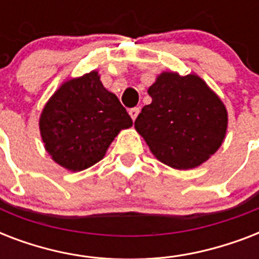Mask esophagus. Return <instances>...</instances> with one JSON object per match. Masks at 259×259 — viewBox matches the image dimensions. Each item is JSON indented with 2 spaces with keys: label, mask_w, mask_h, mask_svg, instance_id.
Listing matches in <instances>:
<instances>
[{
  "label": "esophagus",
  "mask_w": 259,
  "mask_h": 259,
  "mask_svg": "<svg viewBox=\"0 0 259 259\" xmlns=\"http://www.w3.org/2000/svg\"><path fill=\"white\" fill-rule=\"evenodd\" d=\"M129 114H130V117H132V119L136 121V118H137V115L140 114V107H133V109H130Z\"/></svg>",
  "instance_id": "1"
}]
</instances>
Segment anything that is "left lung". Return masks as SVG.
<instances>
[{"label": "left lung", "instance_id": "1", "mask_svg": "<svg viewBox=\"0 0 259 259\" xmlns=\"http://www.w3.org/2000/svg\"><path fill=\"white\" fill-rule=\"evenodd\" d=\"M148 93L134 126L152 153L175 169L207 161L225 140L227 110L197 75L162 72Z\"/></svg>", "mask_w": 259, "mask_h": 259}]
</instances>
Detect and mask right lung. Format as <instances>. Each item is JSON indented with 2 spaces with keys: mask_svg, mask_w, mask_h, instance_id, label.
<instances>
[{
  "mask_svg": "<svg viewBox=\"0 0 259 259\" xmlns=\"http://www.w3.org/2000/svg\"><path fill=\"white\" fill-rule=\"evenodd\" d=\"M132 125L126 109L103 87L97 71L63 83L40 117L47 152L72 172L101 161L118 133Z\"/></svg>",
  "mask_w": 259,
  "mask_h": 259,
  "instance_id": "right-lung-1",
  "label": "right lung"
}]
</instances>
